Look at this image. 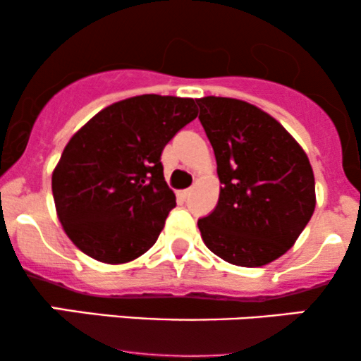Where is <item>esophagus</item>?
<instances>
[{"label":"esophagus","mask_w":361,"mask_h":361,"mask_svg":"<svg viewBox=\"0 0 361 361\" xmlns=\"http://www.w3.org/2000/svg\"><path fill=\"white\" fill-rule=\"evenodd\" d=\"M178 195H180V198H183V200H186V198H188L190 195H192V190H183V192H180Z\"/></svg>","instance_id":"34e87169"}]
</instances>
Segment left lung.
Masks as SVG:
<instances>
[{
    "mask_svg": "<svg viewBox=\"0 0 361 361\" xmlns=\"http://www.w3.org/2000/svg\"><path fill=\"white\" fill-rule=\"evenodd\" d=\"M221 180L217 207L198 221L214 255L256 268L285 255L316 209L304 149L271 115L235 98L197 100Z\"/></svg>",
    "mask_w": 361,
    "mask_h": 361,
    "instance_id": "1",
    "label": "left lung"
}]
</instances>
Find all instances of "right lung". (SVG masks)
Returning a JSON list of instances; mask_svg holds the SVG:
<instances>
[{"mask_svg": "<svg viewBox=\"0 0 361 361\" xmlns=\"http://www.w3.org/2000/svg\"><path fill=\"white\" fill-rule=\"evenodd\" d=\"M197 115L193 98L140 94L98 111L73 135L52 173V195L76 247L109 264L152 247L176 207L161 152Z\"/></svg>", "mask_w": 361, "mask_h": 361, "instance_id": "add662e5", "label": "right lung"}]
</instances>
